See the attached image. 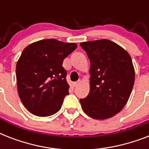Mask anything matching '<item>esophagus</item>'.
Returning a JSON list of instances; mask_svg holds the SVG:
<instances>
[{
    "mask_svg": "<svg viewBox=\"0 0 149 149\" xmlns=\"http://www.w3.org/2000/svg\"><path fill=\"white\" fill-rule=\"evenodd\" d=\"M79 84H80V80H79V81H77V82H74V83H73L72 84H73V86H75V87H76V86H78Z\"/></svg>",
    "mask_w": 149,
    "mask_h": 149,
    "instance_id": "esophagus-1",
    "label": "esophagus"
}]
</instances>
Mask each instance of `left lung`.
Returning <instances> with one entry per match:
<instances>
[{"mask_svg": "<svg viewBox=\"0 0 149 149\" xmlns=\"http://www.w3.org/2000/svg\"><path fill=\"white\" fill-rule=\"evenodd\" d=\"M91 61L90 93L80 99L84 111L104 120L119 113L127 104L134 83V69L126 50L107 39L80 43Z\"/></svg>", "mask_w": 149, "mask_h": 149, "instance_id": "left-lung-1", "label": "left lung"}]
</instances>
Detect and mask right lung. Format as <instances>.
Listing matches in <instances>:
<instances>
[{"instance_id":"right-lung-1","label":"right lung","mask_w":149,"mask_h":149,"mask_svg":"<svg viewBox=\"0 0 149 149\" xmlns=\"http://www.w3.org/2000/svg\"><path fill=\"white\" fill-rule=\"evenodd\" d=\"M77 47L76 43L51 38L31 43L23 50L16 65L17 93L31 113L47 117L60 110L70 88L63 60Z\"/></svg>"}]
</instances>
